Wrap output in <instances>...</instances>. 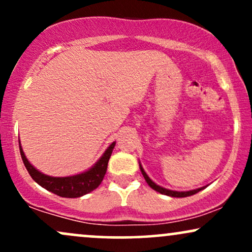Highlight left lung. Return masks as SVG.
<instances>
[{"mask_svg":"<svg viewBox=\"0 0 252 252\" xmlns=\"http://www.w3.org/2000/svg\"><path fill=\"white\" fill-rule=\"evenodd\" d=\"M141 168V172H142V175L144 176V179H146L147 184L149 185L150 187H152L153 189H155L156 192L161 193V194H164V195H169V196H174V198H185V196H189V195H193L195 194V193H198L199 190H201L204 187H201V189H193V190H189V192H176V190H170V189H163V187H160L158 186V185L155 184V182H153L152 180L149 179V176L146 174V172H144L142 167L140 166Z\"/></svg>","mask_w":252,"mask_h":252,"instance_id":"obj_1","label":"left lung"}]
</instances>
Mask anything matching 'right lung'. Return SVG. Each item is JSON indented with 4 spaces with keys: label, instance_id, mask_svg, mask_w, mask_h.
<instances>
[{
    "label": "right lung",
    "instance_id": "add662e5",
    "mask_svg": "<svg viewBox=\"0 0 252 252\" xmlns=\"http://www.w3.org/2000/svg\"><path fill=\"white\" fill-rule=\"evenodd\" d=\"M115 144L116 142L110 144V147L105 150V153L98 160V162L88 172L73 176H66V178H53V176H48L40 173L28 162L21 146H20V154H21L22 161H24L25 167L27 168L30 175L40 186L54 193V194L63 196V198H79V196L88 194L91 190L96 189L100 185V182L103 181L106 168H108L109 158L111 156Z\"/></svg>",
    "mask_w": 252,
    "mask_h": 252
}]
</instances>
